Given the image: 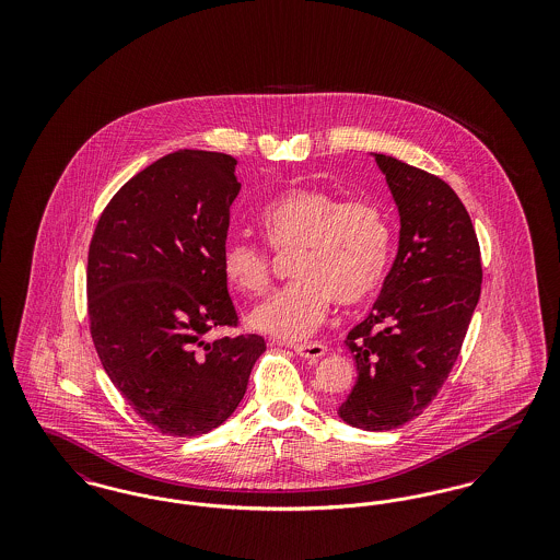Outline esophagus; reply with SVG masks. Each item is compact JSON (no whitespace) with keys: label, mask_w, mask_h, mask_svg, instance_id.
Instances as JSON below:
<instances>
[{"label":"esophagus","mask_w":560,"mask_h":560,"mask_svg":"<svg viewBox=\"0 0 560 560\" xmlns=\"http://www.w3.org/2000/svg\"><path fill=\"white\" fill-rule=\"evenodd\" d=\"M293 350H295V354H300L302 359H313V361H317V359H320V357H325V354H327V347H325V345H320V342H306V345H295Z\"/></svg>","instance_id":"esophagus-1"}]
</instances>
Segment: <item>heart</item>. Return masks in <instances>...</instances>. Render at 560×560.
Wrapping results in <instances>:
<instances>
[{
    "mask_svg": "<svg viewBox=\"0 0 560 560\" xmlns=\"http://www.w3.org/2000/svg\"><path fill=\"white\" fill-rule=\"evenodd\" d=\"M258 226L275 252L293 249L295 281L254 306L247 317L252 329L281 342L308 338L325 319L331 298L340 306L372 300L390 267L388 215L368 199L345 201L325 188H290L260 210ZM220 267L240 292L268 288L270 256L254 241H224Z\"/></svg>",
    "mask_w": 560,
    "mask_h": 560,
    "instance_id": "1",
    "label": "heart"
}]
</instances>
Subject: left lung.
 <instances>
[{"instance_id":"8db88e82","label":"left lung","mask_w":560,"mask_h":560,"mask_svg":"<svg viewBox=\"0 0 560 560\" xmlns=\"http://www.w3.org/2000/svg\"><path fill=\"white\" fill-rule=\"evenodd\" d=\"M399 210V249L368 319L348 331L357 384L338 416L361 430L413 420L452 372L479 304L472 220L447 183L372 153Z\"/></svg>"}]
</instances>
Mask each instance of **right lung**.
Instances as JSON below:
<instances>
[{
	"instance_id": "add662e5",
	"label": "right lung",
	"mask_w": 560,
	"mask_h": 560,
	"mask_svg": "<svg viewBox=\"0 0 560 560\" xmlns=\"http://www.w3.org/2000/svg\"><path fill=\"white\" fill-rule=\"evenodd\" d=\"M237 160L183 149L115 192L88 254V315L101 363L133 411L197 436L240 407L265 338L208 342L237 313L220 267Z\"/></svg>"
}]
</instances>
